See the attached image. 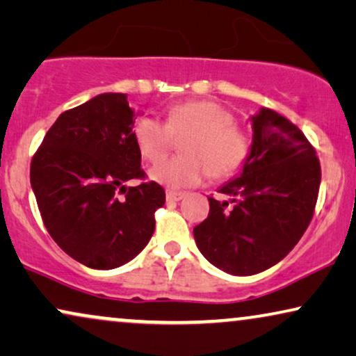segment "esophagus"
I'll return each instance as SVG.
<instances>
[{"instance_id":"obj_1","label":"esophagus","mask_w":356,"mask_h":356,"mask_svg":"<svg viewBox=\"0 0 356 356\" xmlns=\"http://www.w3.org/2000/svg\"><path fill=\"white\" fill-rule=\"evenodd\" d=\"M184 197H186V193L184 192H175V191L165 192V198H168V202H179L182 200Z\"/></svg>"}]
</instances>
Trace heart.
Here are the masks:
<instances>
[{"instance_id":"obj_1","label":"heart","mask_w":356,"mask_h":356,"mask_svg":"<svg viewBox=\"0 0 356 356\" xmlns=\"http://www.w3.org/2000/svg\"><path fill=\"white\" fill-rule=\"evenodd\" d=\"M184 140L179 158L163 161L151 169V177L164 186L181 188L211 179H226L248 163L252 141L236 125L231 111L211 101L175 104L163 123L156 117H140L134 125V141L141 158L158 163Z\"/></svg>"}]
</instances>
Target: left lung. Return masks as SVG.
Segmentation results:
<instances>
[{"instance_id": "left-lung-1", "label": "left lung", "mask_w": 356, "mask_h": 356, "mask_svg": "<svg viewBox=\"0 0 356 356\" xmlns=\"http://www.w3.org/2000/svg\"><path fill=\"white\" fill-rule=\"evenodd\" d=\"M252 149L238 179L208 197L210 213L193 227L208 262L231 275L264 272L285 257L309 226L321 186L314 146L270 108L252 117Z\"/></svg>"}]
</instances>
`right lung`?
Returning a JSON list of instances; mask_svg holds the SVG:
<instances>
[{
	"label": "right lung",
	"mask_w": 356,
	"mask_h": 356,
	"mask_svg": "<svg viewBox=\"0 0 356 356\" xmlns=\"http://www.w3.org/2000/svg\"><path fill=\"white\" fill-rule=\"evenodd\" d=\"M134 117L127 94H99L61 113L32 158L31 186L47 231L89 268H115L138 255L165 202L154 181L124 186L146 179Z\"/></svg>",
	"instance_id": "add662e5"
}]
</instances>
